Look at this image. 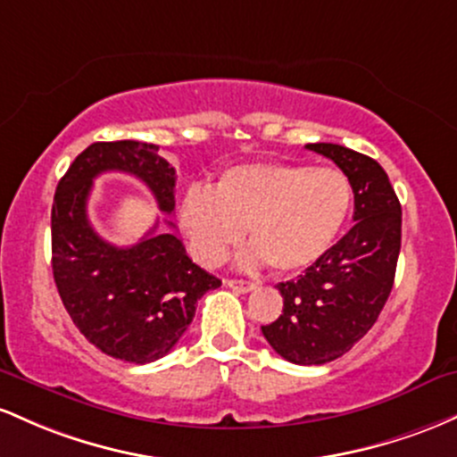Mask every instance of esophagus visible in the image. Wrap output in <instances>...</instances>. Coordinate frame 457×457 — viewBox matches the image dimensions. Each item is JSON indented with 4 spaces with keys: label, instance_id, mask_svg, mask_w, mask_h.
Instances as JSON below:
<instances>
[{
    "label": "esophagus",
    "instance_id": "34e87169",
    "mask_svg": "<svg viewBox=\"0 0 457 457\" xmlns=\"http://www.w3.org/2000/svg\"><path fill=\"white\" fill-rule=\"evenodd\" d=\"M227 287H230L233 291H237V294H248V291L254 289V283H250V280L230 278V280H227Z\"/></svg>",
    "mask_w": 457,
    "mask_h": 457
}]
</instances>
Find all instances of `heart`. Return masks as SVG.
Instances as JSON below:
<instances>
[{
  "label": "heart",
  "mask_w": 457,
  "mask_h": 457,
  "mask_svg": "<svg viewBox=\"0 0 457 457\" xmlns=\"http://www.w3.org/2000/svg\"><path fill=\"white\" fill-rule=\"evenodd\" d=\"M353 192L339 168L300 163H244L224 170L213 192L189 187L179 203V224L189 250L207 268L244 242L248 261L297 274L324 256L350 215Z\"/></svg>",
  "instance_id": "heart-1"
}]
</instances>
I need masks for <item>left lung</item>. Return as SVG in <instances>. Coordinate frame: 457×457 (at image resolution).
<instances>
[{"label": "left lung", "mask_w": 457, "mask_h": 457, "mask_svg": "<svg viewBox=\"0 0 457 457\" xmlns=\"http://www.w3.org/2000/svg\"><path fill=\"white\" fill-rule=\"evenodd\" d=\"M341 168L353 192V227L295 280L278 283L283 315L261 326L276 353L295 365H324L371 330L391 295L402 204L371 157L341 145H306Z\"/></svg>", "instance_id": "left-lung-1"}]
</instances>
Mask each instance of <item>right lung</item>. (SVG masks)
<instances>
[{
	"mask_svg": "<svg viewBox=\"0 0 457 457\" xmlns=\"http://www.w3.org/2000/svg\"><path fill=\"white\" fill-rule=\"evenodd\" d=\"M112 170L140 179L163 213L174 212L177 177L160 146L95 142L75 157L55 189L51 268L81 335L107 356L146 365L177 345L192 324L196 302L222 280L198 268L172 230L155 233L157 224L127 248L105 242L92 228L86 204L92 181Z\"/></svg>",
	"mask_w": 457,
	"mask_h": 457,
	"instance_id": "add662e5",
	"label": "right lung"
}]
</instances>
